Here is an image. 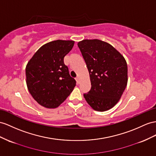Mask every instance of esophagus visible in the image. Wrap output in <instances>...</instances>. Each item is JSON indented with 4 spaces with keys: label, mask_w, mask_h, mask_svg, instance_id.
Here are the masks:
<instances>
[{
    "label": "esophagus",
    "mask_w": 156,
    "mask_h": 156,
    "mask_svg": "<svg viewBox=\"0 0 156 156\" xmlns=\"http://www.w3.org/2000/svg\"><path fill=\"white\" fill-rule=\"evenodd\" d=\"M76 80L77 83H80V78H79V77L76 78Z\"/></svg>",
    "instance_id": "34e87169"
}]
</instances>
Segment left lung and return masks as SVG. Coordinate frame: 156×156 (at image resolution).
I'll list each match as a JSON object with an SVG mask.
<instances>
[{
  "label": "left lung",
  "instance_id": "8db88e82",
  "mask_svg": "<svg viewBox=\"0 0 156 156\" xmlns=\"http://www.w3.org/2000/svg\"><path fill=\"white\" fill-rule=\"evenodd\" d=\"M90 74L91 90L83 94L94 110L105 111L117 104L128 82L125 57L111 44L99 39L78 43Z\"/></svg>",
  "mask_w": 156,
  "mask_h": 156
}]
</instances>
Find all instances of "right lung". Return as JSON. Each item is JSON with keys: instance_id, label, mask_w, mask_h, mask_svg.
Wrapping results in <instances>:
<instances>
[{"instance_id": "obj_1", "label": "right lung", "mask_w": 156, "mask_h": 156, "mask_svg": "<svg viewBox=\"0 0 156 156\" xmlns=\"http://www.w3.org/2000/svg\"><path fill=\"white\" fill-rule=\"evenodd\" d=\"M72 40H55L35 52L26 67V84L30 94L40 105L57 108L76 86L64 57L73 49Z\"/></svg>"}]
</instances>
